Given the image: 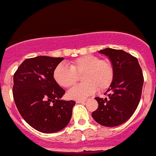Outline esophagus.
Masks as SVG:
<instances>
[{
	"label": "esophagus",
	"mask_w": 156,
	"mask_h": 156,
	"mask_svg": "<svg viewBox=\"0 0 156 156\" xmlns=\"http://www.w3.org/2000/svg\"><path fill=\"white\" fill-rule=\"evenodd\" d=\"M76 102L78 103V104H80V103H85L86 102V101L85 100H76Z\"/></svg>",
	"instance_id": "esophagus-1"
}]
</instances>
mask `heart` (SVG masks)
<instances>
[{
    "instance_id": "heart-1",
    "label": "heart",
    "mask_w": 156,
    "mask_h": 156,
    "mask_svg": "<svg viewBox=\"0 0 156 156\" xmlns=\"http://www.w3.org/2000/svg\"><path fill=\"white\" fill-rule=\"evenodd\" d=\"M82 74V84L69 91L70 98L80 100L92 94L96 90L102 91L110 86L113 80V68L108 59L95 55H84L72 61L70 66L59 64L54 71V79L60 86L69 88L75 85Z\"/></svg>"
}]
</instances>
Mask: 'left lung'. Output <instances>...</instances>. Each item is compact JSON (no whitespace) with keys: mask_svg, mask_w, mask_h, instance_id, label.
<instances>
[{"mask_svg":"<svg viewBox=\"0 0 156 156\" xmlns=\"http://www.w3.org/2000/svg\"><path fill=\"white\" fill-rule=\"evenodd\" d=\"M99 53L108 56L113 68V80L105 94L108 98H95L98 108L92 117L105 126L122 124L137 109L141 96L144 76L137 58L122 50L105 48Z\"/></svg>","mask_w":156,"mask_h":156,"instance_id":"1","label":"left lung"}]
</instances>
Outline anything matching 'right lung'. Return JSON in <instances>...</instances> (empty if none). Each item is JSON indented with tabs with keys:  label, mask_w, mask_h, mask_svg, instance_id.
<instances>
[{
	"label": "right lung",
	"mask_w": 156,
	"mask_h": 156,
	"mask_svg": "<svg viewBox=\"0 0 156 156\" xmlns=\"http://www.w3.org/2000/svg\"><path fill=\"white\" fill-rule=\"evenodd\" d=\"M63 58L37 56L26 59L13 77V98L19 113L30 126L42 133L66 127L75 101L61 100L64 89L54 79V71Z\"/></svg>",
	"instance_id": "add662e5"
}]
</instances>
